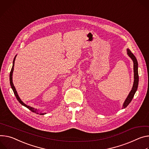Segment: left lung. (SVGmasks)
<instances>
[{"instance_id": "obj_1", "label": "left lung", "mask_w": 149, "mask_h": 149, "mask_svg": "<svg viewBox=\"0 0 149 149\" xmlns=\"http://www.w3.org/2000/svg\"><path fill=\"white\" fill-rule=\"evenodd\" d=\"M127 55L132 59V61H133V63H134V83H133V86H132L131 91L130 92L127 97L126 98L125 100L124 101V102L123 103L122 109H124V108H125L131 102L132 99L134 97L135 93H136V92L137 90L138 85H139V72H138V65H138L137 60L129 49H127Z\"/></svg>"}]
</instances>
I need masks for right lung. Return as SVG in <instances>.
Returning <instances> with one entry per match:
<instances>
[{"label": "right lung", "instance_id": "1", "mask_svg": "<svg viewBox=\"0 0 149 149\" xmlns=\"http://www.w3.org/2000/svg\"><path fill=\"white\" fill-rule=\"evenodd\" d=\"M17 56V55H15V56L14 59H13V64H12V69H11V71H10V75H9L10 84L11 88H12V90H13V93H14L15 96V97H16L17 99L18 100V102H19L22 105H23L24 106L26 107V108H28V109H29V110H30V111H32L33 112L36 113L37 114L40 113V115H45V114H46V113H43V112H42V111H42L41 112H40L38 109H35L34 107H31V106H28V105H26V104H25V103H24V102L21 100L20 97H19V96H18V93H17V90H16V88H15V87L14 85H13V81H12V75H13V67H14L15 61V58H16Z\"/></svg>", "mask_w": 149, "mask_h": 149}]
</instances>
